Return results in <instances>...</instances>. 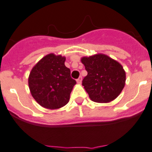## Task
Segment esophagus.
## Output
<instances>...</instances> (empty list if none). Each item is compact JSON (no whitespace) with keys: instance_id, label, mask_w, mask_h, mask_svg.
Here are the masks:
<instances>
[{"instance_id":"obj_1","label":"esophagus","mask_w":152,"mask_h":152,"mask_svg":"<svg viewBox=\"0 0 152 152\" xmlns=\"http://www.w3.org/2000/svg\"><path fill=\"white\" fill-rule=\"evenodd\" d=\"M76 82H77V83H79V84H81V83H82V76H79V77L76 79Z\"/></svg>"}]
</instances>
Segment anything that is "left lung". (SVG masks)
<instances>
[{"instance_id":"obj_1","label":"left lung","mask_w":152,"mask_h":152,"mask_svg":"<svg viewBox=\"0 0 152 152\" xmlns=\"http://www.w3.org/2000/svg\"><path fill=\"white\" fill-rule=\"evenodd\" d=\"M81 61L88 72L83 86L92 101L109 103L121 94L126 74L118 62L103 54L83 57Z\"/></svg>"}]
</instances>
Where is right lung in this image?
<instances>
[{
    "instance_id": "obj_1",
    "label": "right lung",
    "mask_w": 152,
    "mask_h": 152,
    "mask_svg": "<svg viewBox=\"0 0 152 152\" xmlns=\"http://www.w3.org/2000/svg\"><path fill=\"white\" fill-rule=\"evenodd\" d=\"M61 55L49 54L31 69L28 86L31 95L44 108L56 110L69 102L76 82L70 76V69Z\"/></svg>"
}]
</instances>
